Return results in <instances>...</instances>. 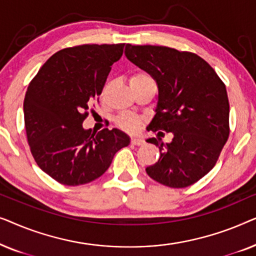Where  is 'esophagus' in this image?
Listing matches in <instances>:
<instances>
[{"label":"esophagus","mask_w":256,"mask_h":256,"mask_svg":"<svg viewBox=\"0 0 256 256\" xmlns=\"http://www.w3.org/2000/svg\"><path fill=\"white\" fill-rule=\"evenodd\" d=\"M132 146H142L144 144V140L140 138H132Z\"/></svg>","instance_id":"esophagus-1"}]
</instances>
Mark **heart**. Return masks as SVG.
<instances>
[{"mask_svg": "<svg viewBox=\"0 0 256 256\" xmlns=\"http://www.w3.org/2000/svg\"><path fill=\"white\" fill-rule=\"evenodd\" d=\"M152 79L146 73H136L130 78V84L134 82H152ZM118 124L127 132H136L141 126V120L132 114H121L118 118Z\"/></svg>", "mask_w": 256, "mask_h": 256, "instance_id": "b5f03b06", "label": "heart"}]
</instances>
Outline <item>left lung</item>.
I'll list each match as a JSON object with an SVG mask.
<instances>
[{
  "instance_id": "1",
  "label": "left lung",
  "mask_w": 256,
  "mask_h": 256,
  "mask_svg": "<svg viewBox=\"0 0 256 256\" xmlns=\"http://www.w3.org/2000/svg\"><path fill=\"white\" fill-rule=\"evenodd\" d=\"M126 57L152 76L158 87L155 115L148 130L172 132L158 146V162L146 169L169 188H186L214 166L230 135L226 87L199 56L155 45H126Z\"/></svg>"
}]
</instances>
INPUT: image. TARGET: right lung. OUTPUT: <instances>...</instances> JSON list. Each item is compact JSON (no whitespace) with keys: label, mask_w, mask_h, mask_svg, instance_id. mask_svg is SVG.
Listing matches in <instances>:
<instances>
[{"label":"right lung","mask_w":256,"mask_h":256,"mask_svg":"<svg viewBox=\"0 0 256 256\" xmlns=\"http://www.w3.org/2000/svg\"><path fill=\"white\" fill-rule=\"evenodd\" d=\"M124 44H86L58 51L42 66L24 98V124L38 166L60 184H87L106 172L130 138L113 128L93 132L82 122L102 92Z\"/></svg>","instance_id":"add662e5"}]
</instances>
